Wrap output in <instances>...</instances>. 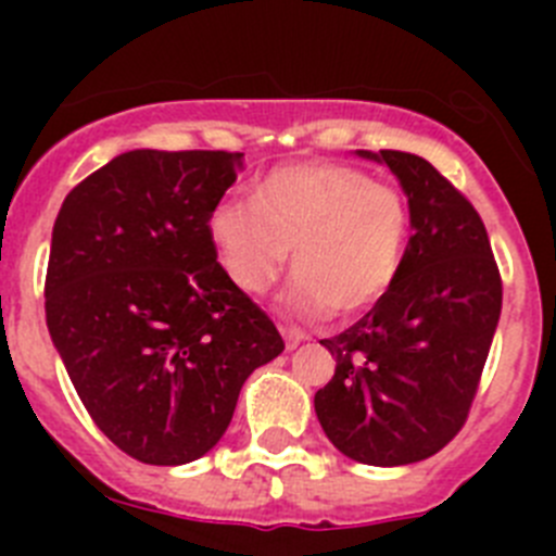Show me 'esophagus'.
<instances>
[{"instance_id": "1", "label": "esophagus", "mask_w": 556, "mask_h": 556, "mask_svg": "<svg viewBox=\"0 0 556 556\" xmlns=\"http://www.w3.org/2000/svg\"><path fill=\"white\" fill-rule=\"evenodd\" d=\"M281 333H283V339H287V351H294V348L301 345V342H306V333L294 331V328H289V326H281Z\"/></svg>"}]
</instances>
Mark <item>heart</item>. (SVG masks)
I'll list each match as a JSON object with an SVG mask.
<instances>
[{
  "label": "heart",
  "mask_w": 556,
  "mask_h": 556,
  "mask_svg": "<svg viewBox=\"0 0 556 556\" xmlns=\"http://www.w3.org/2000/svg\"><path fill=\"white\" fill-rule=\"evenodd\" d=\"M409 200L397 186L342 161H294L255 180L253 200L225 198L208 239L228 281L267 292L287 267V306L303 317H356L384 301L404 269Z\"/></svg>",
  "instance_id": "1"
}]
</instances>
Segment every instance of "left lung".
Listing matches in <instances>:
<instances>
[{
	"label": "left lung",
	"mask_w": 556,
	"mask_h": 556,
	"mask_svg": "<svg viewBox=\"0 0 556 556\" xmlns=\"http://www.w3.org/2000/svg\"><path fill=\"white\" fill-rule=\"evenodd\" d=\"M384 161L409 198L406 262L384 301L320 345L337 358L314 409L333 445L362 465H409L459 434L501 314V273L479 211L426 159Z\"/></svg>",
	"instance_id": "8db88e82"
}]
</instances>
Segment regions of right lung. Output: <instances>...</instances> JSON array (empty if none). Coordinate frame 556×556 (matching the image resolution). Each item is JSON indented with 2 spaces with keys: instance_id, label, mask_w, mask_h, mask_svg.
<instances>
[{
  "instance_id": "obj_1",
  "label": "right lung",
  "mask_w": 556,
  "mask_h": 556,
  "mask_svg": "<svg viewBox=\"0 0 556 556\" xmlns=\"http://www.w3.org/2000/svg\"><path fill=\"white\" fill-rule=\"evenodd\" d=\"M239 166L225 150L122 152L68 191L52 228V342L97 429L144 465L214 448L250 372L283 351L208 239Z\"/></svg>"
}]
</instances>
